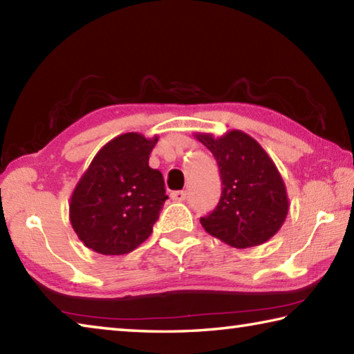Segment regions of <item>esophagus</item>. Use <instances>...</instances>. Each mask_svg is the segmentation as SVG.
Wrapping results in <instances>:
<instances>
[{"instance_id":"obj_1","label":"esophagus","mask_w":354,"mask_h":354,"mask_svg":"<svg viewBox=\"0 0 354 354\" xmlns=\"http://www.w3.org/2000/svg\"><path fill=\"white\" fill-rule=\"evenodd\" d=\"M185 198H187V194H185L184 190L171 192V200H173V201H184Z\"/></svg>"}]
</instances>
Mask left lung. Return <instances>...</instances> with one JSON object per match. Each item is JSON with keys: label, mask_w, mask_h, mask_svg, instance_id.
<instances>
[{"label": "left lung", "mask_w": 354, "mask_h": 354, "mask_svg": "<svg viewBox=\"0 0 354 354\" xmlns=\"http://www.w3.org/2000/svg\"><path fill=\"white\" fill-rule=\"evenodd\" d=\"M195 137L212 153L221 178L217 207L200 218L205 231L239 250L272 239L286 221L289 198L270 156L239 129L221 137L206 133Z\"/></svg>", "instance_id": "1"}]
</instances>
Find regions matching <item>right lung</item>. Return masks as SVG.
Wrapping results in <instances>:
<instances>
[{"label":"right lung","instance_id":"1","mask_svg":"<svg viewBox=\"0 0 354 354\" xmlns=\"http://www.w3.org/2000/svg\"><path fill=\"white\" fill-rule=\"evenodd\" d=\"M158 136L115 137L100 149L70 198V223L87 248L127 254L153 232L165 200L164 178L148 165Z\"/></svg>","mask_w":354,"mask_h":354}]
</instances>
